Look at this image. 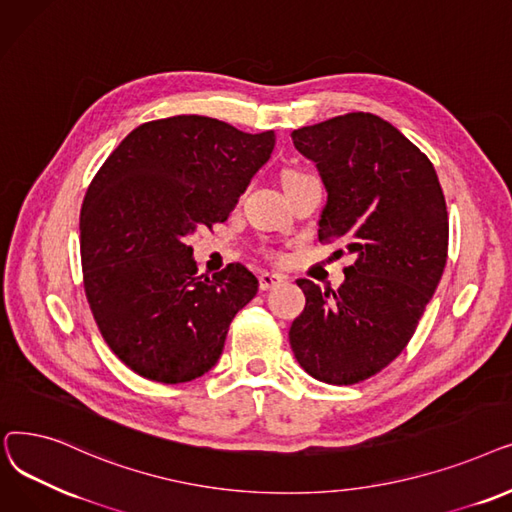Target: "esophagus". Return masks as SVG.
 <instances>
[{"instance_id": "34e87169", "label": "esophagus", "mask_w": 512, "mask_h": 512, "mask_svg": "<svg viewBox=\"0 0 512 512\" xmlns=\"http://www.w3.org/2000/svg\"><path fill=\"white\" fill-rule=\"evenodd\" d=\"M258 281H260V289L266 291V289H273V287L281 285L285 281V277L279 273H260Z\"/></svg>"}]
</instances>
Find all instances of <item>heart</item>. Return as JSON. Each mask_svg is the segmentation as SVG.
<instances>
[{
    "instance_id": "obj_1",
    "label": "heart",
    "mask_w": 512,
    "mask_h": 512,
    "mask_svg": "<svg viewBox=\"0 0 512 512\" xmlns=\"http://www.w3.org/2000/svg\"><path fill=\"white\" fill-rule=\"evenodd\" d=\"M296 177H302V175L300 173H285L283 181H291V179H296Z\"/></svg>"
}]
</instances>
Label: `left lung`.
<instances>
[{
    "label": "left lung",
    "instance_id": "obj_1",
    "mask_svg": "<svg viewBox=\"0 0 512 512\" xmlns=\"http://www.w3.org/2000/svg\"><path fill=\"white\" fill-rule=\"evenodd\" d=\"M291 141L327 189L319 239L342 237L356 262L335 291L298 279L306 308L289 344L310 377L352 385L415 333L448 258L446 200L429 158L375 114L335 116Z\"/></svg>",
    "mask_w": 512,
    "mask_h": 512
}]
</instances>
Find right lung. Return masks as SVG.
<instances>
[{
  "mask_svg": "<svg viewBox=\"0 0 512 512\" xmlns=\"http://www.w3.org/2000/svg\"><path fill=\"white\" fill-rule=\"evenodd\" d=\"M273 148L275 131L181 114L139 125L97 170L79 223L85 294L106 344L137 375L185 383L221 358L258 279L241 264L198 277L187 239L227 221Z\"/></svg>",
  "mask_w": 512,
  "mask_h": 512,
  "instance_id": "obj_1",
  "label": "right lung"
}]
</instances>
